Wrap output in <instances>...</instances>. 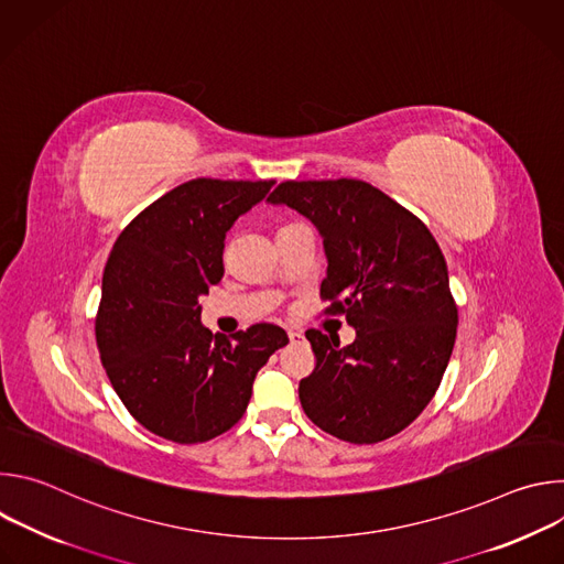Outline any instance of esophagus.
Segmentation results:
<instances>
[{
	"mask_svg": "<svg viewBox=\"0 0 564 564\" xmlns=\"http://www.w3.org/2000/svg\"><path fill=\"white\" fill-rule=\"evenodd\" d=\"M288 337H290V344H294V346H296V344H303V341H305V337H303L301 333H296V330H290V333H288Z\"/></svg>",
	"mask_w": 564,
	"mask_h": 564,
	"instance_id": "esophagus-1",
	"label": "esophagus"
}]
</instances>
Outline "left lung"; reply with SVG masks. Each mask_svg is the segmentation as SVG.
Instances as JSON below:
<instances>
[{
  "mask_svg": "<svg viewBox=\"0 0 564 564\" xmlns=\"http://www.w3.org/2000/svg\"><path fill=\"white\" fill-rule=\"evenodd\" d=\"M307 216L324 236L326 314H344L357 339L312 328L316 366L301 379L305 415L350 444H377L429 406L448 366L457 305L429 227L370 183L285 181L270 196Z\"/></svg>",
  "mask_w": 564,
  "mask_h": 564,
  "instance_id": "8db88e82",
  "label": "left lung"
}]
</instances>
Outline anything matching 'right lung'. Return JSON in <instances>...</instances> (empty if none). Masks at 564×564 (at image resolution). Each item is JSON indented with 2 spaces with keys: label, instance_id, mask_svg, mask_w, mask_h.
Returning a JSON list of instances; mask_svg holds the SVG:
<instances>
[{
  "label": "right lung",
  "instance_id": "right-lung-1",
  "mask_svg": "<svg viewBox=\"0 0 564 564\" xmlns=\"http://www.w3.org/2000/svg\"><path fill=\"white\" fill-rule=\"evenodd\" d=\"M272 185L183 183L142 209L109 254L96 316L100 359L127 411L158 437L198 444L229 431L257 372L288 344L274 324L212 335L198 305L223 279L227 229Z\"/></svg>",
  "mask_w": 564,
  "mask_h": 564
}]
</instances>
